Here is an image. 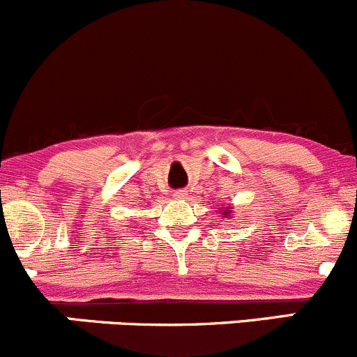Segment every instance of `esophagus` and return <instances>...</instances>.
<instances>
[{"label":"esophagus","instance_id":"34e87169","mask_svg":"<svg viewBox=\"0 0 357 357\" xmlns=\"http://www.w3.org/2000/svg\"><path fill=\"white\" fill-rule=\"evenodd\" d=\"M174 197L179 198V200H185V198H188V193H186L185 190H178V191H176V193H174Z\"/></svg>","mask_w":357,"mask_h":357}]
</instances>
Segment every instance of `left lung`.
Here are the masks:
<instances>
[{"instance_id": "1", "label": "left lung", "mask_w": 357, "mask_h": 357, "mask_svg": "<svg viewBox=\"0 0 357 357\" xmlns=\"http://www.w3.org/2000/svg\"><path fill=\"white\" fill-rule=\"evenodd\" d=\"M222 217H229V219H232L231 207H222Z\"/></svg>"}]
</instances>
